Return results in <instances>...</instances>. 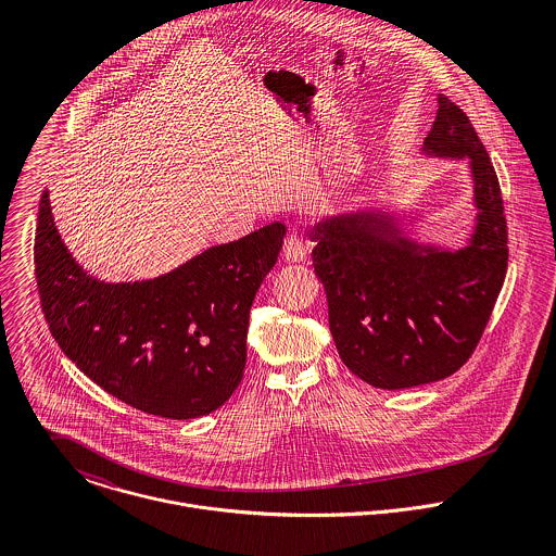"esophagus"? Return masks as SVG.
Here are the masks:
<instances>
[{
	"label": "esophagus",
	"instance_id": "obj_1",
	"mask_svg": "<svg viewBox=\"0 0 556 556\" xmlns=\"http://www.w3.org/2000/svg\"><path fill=\"white\" fill-rule=\"evenodd\" d=\"M282 256L287 261H304L308 256V243L300 238L298 233H289L282 245Z\"/></svg>",
	"mask_w": 556,
	"mask_h": 556
}]
</instances>
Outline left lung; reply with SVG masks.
Instances as JSON below:
<instances>
[{
	"label": "left lung",
	"mask_w": 556,
	"mask_h": 556,
	"mask_svg": "<svg viewBox=\"0 0 556 556\" xmlns=\"http://www.w3.org/2000/svg\"><path fill=\"white\" fill-rule=\"evenodd\" d=\"M424 152L471 160L479 216L467 248L439 252L408 243L383 214L338 216L311 231L340 359L381 390L458 372L481 340L507 271L498 177L471 119L445 93Z\"/></svg>",
	"instance_id": "1"
}]
</instances>
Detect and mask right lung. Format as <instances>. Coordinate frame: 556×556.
<instances>
[{"label":"right lung","mask_w":556,"mask_h":556,"mask_svg":"<svg viewBox=\"0 0 556 556\" xmlns=\"http://www.w3.org/2000/svg\"><path fill=\"white\" fill-rule=\"evenodd\" d=\"M285 233L271 223L166 276L104 285L66 250L45 190L34 239L42 315L66 357L106 394L166 419L207 415L241 383L250 308Z\"/></svg>","instance_id":"right-lung-1"}]
</instances>
